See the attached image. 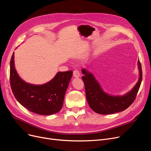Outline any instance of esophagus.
Here are the masks:
<instances>
[{"label": "esophagus", "mask_w": 151, "mask_h": 151, "mask_svg": "<svg viewBox=\"0 0 151 151\" xmlns=\"http://www.w3.org/2000/svg\"><path fill=\"white\" fill-rule=\"evenodd\" d=\"M80 71H79L77 70H75L73 71V76H74V77L78 78V77L80 76Z\"/></svg>", "instance_id": "obj_1"}]
</instances>
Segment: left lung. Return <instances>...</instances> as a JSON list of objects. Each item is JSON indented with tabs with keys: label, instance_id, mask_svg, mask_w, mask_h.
Here are the masks:
<instances>
[{
	"label": "left lung",
	"instance_id": "left-lung-1",
	"mask_svg": "<svg viewBox=\"0 0 151 151\" xmlns=\"http://www.w3.org/2000/svg\"><path fill=\"white\" fill-rule=\"evenodd\" d=\"M137 65L139 70L138 81L129 93L122 96H113L104 93L93 74L84 68L82 70L86 99L94 112L102 115L112 114L124 110L133 104L142 81V73L139 60Z\"/></svg>",
	"mask_w": 151,
	"mask_h": 151
}]
</instances>
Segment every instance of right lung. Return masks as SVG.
Returning a JSON list of instances; mask_svg holds the SVG:
<instances>
[{
    "instance_id": "obj_1",
    "label": "right lung",
    "mask_w": 151,
    "mask_h": 151,
    "mask_svg": "<svg viewBox=\"0 0 151 151\" xmlns=\"http://www.w3.org/2000/svg\"><path fill=\"white\" fill-rule=\"evenodd\" d=\"M72 74V71L58 72L47 83L31 84L18 76L14 66V52L10 60V81L13 94L24 108L39 115H53L61 110Z\"/></svg>"
}]
</instances>
